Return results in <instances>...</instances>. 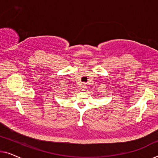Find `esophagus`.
<instances>
[{
  "instance_id": "34e87169",
  "label": "esophagus",
  "mask_w": 158,
  "mask_h": 158,
  "mask_svg": "<svg viewBox=\"0 0 158 158\" xmlns=\"http://www.w3.org/2000/svg\"><path fill=\"white\" fill-rule=\"evenodd\" d=\"M85 88H86V86H85V85H84V84H83V85H82V89H83V90H85Z\"/></svg>"
}]
</instances>
